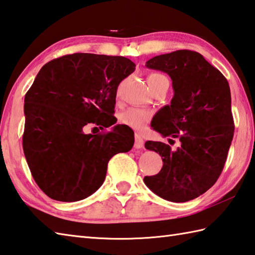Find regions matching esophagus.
<instances>
[{"mask_svg": "<svg viewBox=\"0 0 255 255\" xmlns=\"http://www.w3.org/2000/svg\"><path fill=\"white\" fill-rule=\"evenodd\" d=\"M135 142H134V147L135 148H143V146H144V139H143V137L141 136V135L139 134H137V133H135Z\"/></svg>", "mask_w": 255, "mask_h": 255, "instance_id": "obj_1", "label": "esophagus"}]
</instances>
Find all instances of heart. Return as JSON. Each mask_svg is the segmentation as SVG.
I'll list each match as a JSON object with an SVG mask.
<instances>
[{
	"mask_svg": "<svg viewBox=\"0 0 255 255\" xmlns=\"http://www.w3.org/2000/svg\"><path fill=\"white\" fill-rule=\"evenodd\" d=\"M158 78H166L159 74H152L147 77V80L158 79ZM152 118V112L141 108H128L120 113L119 121L124 126L131 128L136 131H142L146 127V124Z\"/></svg>",
	"mask_w": 255,
	"mask_h": 255,
	"instance_id": "1",
	"label": "heart"
}]
</instances>
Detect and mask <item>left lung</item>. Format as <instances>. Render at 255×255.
Masks as SVG:
<instances>
[{"mask_svg":"<svg viewBox=\"0 0 255 255\" xmlns=\"http://www.w3.org/2000/svg\"><path fill=\"white\" fill-rule=\"evenodd\" d=\"M145 66L166 72L173 81L170 106L156 113L153 128L164 137L178 138L180 146L171 150L162 142L145 143L164 164L157 175L145 176L144 183L168 201L193 200L215 185L226 163L235 132L229 84L193 50L153 57Z\"/></svg>","mask_w":255,"mask_h":255,"instance_id":"left-lung-1","label":"left lung"}]
</instances>
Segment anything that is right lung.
Segmentation results:
<instances>
[{
	"instance_id": "obj_1",
	"label": "right lung",
	"mask_w": 255,
	"mask_h": 255,
	"mask_svg": "<svg viewBox=\"0 0 255 255\" xmlns=\"http://www.w3.org/2000/svg\"><path fill=\"white\" fill-rule=\"evenodd\" d=\"M135 70L120 56L72 54L41 67L25 95L23 149L30 173L49 198L72 202L97 191L108 163L133 147L134 132L114 126L103 134H85L95 123L109 128L117 89Z\"/></svg>"
}]
</instances>
